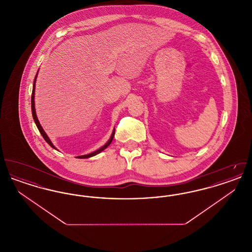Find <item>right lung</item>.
Here are the masks:
<instances>
[{"label": "right lung", "mask_w": 252, "mask_h": 252, "mask_svg": "<svg viewBox=\"0 0 252 252\" xmlns=\"http://www.w3.org/2000/svg\"><path fill=\"white\" fill-rule=\"evenodd\" d=\"M36 75L35 76V79H34V85H33V92H32V96H31V108H32V115H33V119L35 121V123H36V127H37V129L39 130L40 132V134L42 135V137H43V139L46 141V143L50 145V146H52L53 148H55V149H57L53 144H52V142L50 141V139L48 138V136H47V134L44 132L43 130V128L41 127V126H40V124H39V122L37 120V117H36V109H35V102H34V97H35V82H36ZM114 130L112 132V134H111V137H110V139L108 140V143L105 144L103 147H101L100 149H98V150H96L94 152H93V153H91V154H88V155H84V156H78L77 158H91V157L95 156L97 154H99L101 151H103V150H105L107 147H108L109 144H111V142H112V140H113V137H114Z\"/></svg>", "instance_id": "obj_1"}]
</instances>
